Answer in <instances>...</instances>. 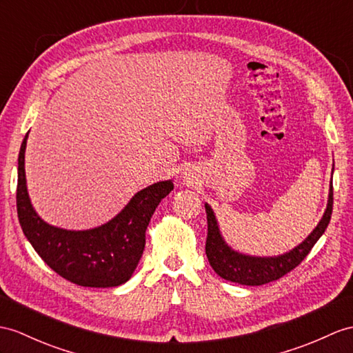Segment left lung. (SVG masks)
<instances>
[{
  "label": "left lung",
  "instance_id": "1",
  "mask_svg": "<svg viewBox=\"0 0 353 353\" xmlns=\"http://www.w3.org/2000/svg\"><path fill=\"white\" fill-rule=\"evenodd\" d=\"M332 202L334 197L331 183L328 205H326V210L319 225L313 229L312 234L303 243L295 248H292L290 252L272 257L248 256L232 250L220 234L219 223L216 216H214L212 208L208 203H205L206 220H208V236H206L205 252L210 265L221 279L245 286H261L281 279L304 261V257L310 253L313 245L317 243V239L322 236L325 229L328 228L332 214Z\"/></svg>",
  "mask_w": 353,
  "mask_h": 353
}]
</instances>
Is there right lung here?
<instances>
[{
	"instance_id": "obj_1",
	"label": "right lung",
	"mask_w": 353,
	"mask_h": 353,
	"mask_svg": "<svg viewBox=\"0 0 353 353\" xmlns=\"http://www.w3.org/2000/svg\"><path fill=\"white\" fill-rule=\"evenodd\" d=\"M23 137L18 159L16 208L23 235L34 250L63 279L85 288H115L133 276L145 248L154 211L174 190V183L160 181L137 192L124 210L105 225L88 230L50 226L32 208L25 178Z\"/></svg>"
}]
</instances>
